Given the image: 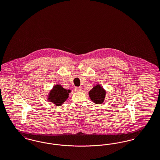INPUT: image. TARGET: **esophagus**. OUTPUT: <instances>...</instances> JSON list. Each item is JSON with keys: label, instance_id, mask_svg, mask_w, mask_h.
<instances>
[{"label": "esophagus", "instance_id": "1", "mask_svg": "<svg viewBox=\"0 0 160 160\" xmlns=\"http://www.w3.org/2000/svg\"><path fill=\"white\" fill-rule=\"evenodd\" d=\"M82 90V87H76L75 88V91L76 92H81Z\"/></svg>", "mask_w": 160, "mask_h": 160}]
</instances>
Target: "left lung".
Here are the masks:
<instances>
[{"label":"left lung","mask_w":160,"mask_h":160,"mask_svg":"<svg viewBox=\"0 0 160 160\" xmlns=\"http://www.w3.org/2000/svg\"><path fill=\"white\" fill-rule=\"evenodd\" d=\"M88 93L89 98L92 102L97 104H101L103 103L105 99L106 91L101 86L100 84H97L92 88Z\"/></svg>","instance_id":"8db88e82"}]
</instances>
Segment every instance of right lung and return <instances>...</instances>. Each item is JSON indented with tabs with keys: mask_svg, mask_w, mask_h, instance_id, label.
Returning a JSON list of instances; mask_svg holds the SVG:
<instances>
[{
	"mask_svg": "<svg viewBox=\"0 0 160 160\" xmlns=\"http://www.w3.org/2000/svg\"><path fill=\"white\" fill-rule=\"evenodd\" d=\"M70 89L63 88L61 84H54L53 88L48 92L47 95V101L51 102L57 106H62L64 102L68 98L69 93H71Z\"/></svg>",
	"mask_w": 160,
	"mask_h": 160,
	"instance_id": "obj_1",
	"label": "right lung"
}]
</instances>
